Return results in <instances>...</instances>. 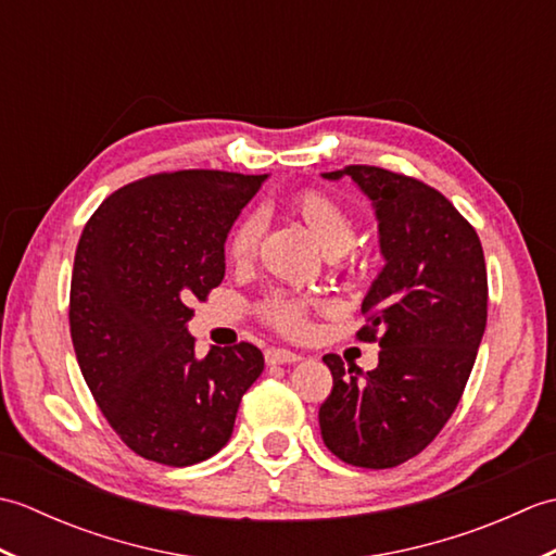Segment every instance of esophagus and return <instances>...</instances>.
Returning <instances> with one entry per match:
<instances>
[{"label": "esophagus", "instance_id": "34e87169", "mask_svg": "<svg viewBox=\"0 0 556 556\" xmlns=\"http://www.w3.org/2000/svg\"><path fill=\"white\" fill-rule=\"evenodd\" d=\"M296 361H301V356L289 349H267L265 351L267 365H287V363H296Z\"/></svg>", "mask_w": 556, "mask_h": 556}]
</instances>
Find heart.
<instances>
[{"label":"heart","instance_id":"obj_1","mask_svg":"<svg viewBox=\"0 0 556 556\" xmlns=\"http://www.w3.org/2000/svg\"><path fill=\"white\" fill-rule=\"evenodd\" d=\"M293 207H296L301 219L308 224V229L329 255L349 251L353 241H356V222H353L349 207L332 193L320 191V188H305V191L293 198ZM263 227L265 222L257 212L245 215L236 224L227 243L231 263H251L257 253ZM315 308H320V301L301 296V293L275 291L260 305V313H263V320L269 327H275L277 332L303 337L311 329V313Z\"/></svg>","mask_w":556,"mask_h":556}]
</instances>
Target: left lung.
<instances>
[{"label": "left lung", "instance_id": "1", "mask_svg": "<svg viewBox=\"0 0 556 556\" xmlns=\"http://www.w3.org/2000/svg\"><path fill=\"white\" fill-rule=\"evenodd\" d=\"M323 176H351L372 200L387 260L358 332L380 344V363L358 377L337 353L323 358L332 370L323 440L344 464L394 468L440 434L464 394L488 323L485 255L468 219L413 176L370 164Z\"/></svg>", "mask_w": 556, "mask_h": 556}]
</instances>
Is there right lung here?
Returning a JSON list of instances; mask_svg holds the SVG:
<instances>
[{
	"mask_svg": "<svg viewBox=\"0 0 556 556\" xmlns=\"http://www.w3.org/2000/svg\"><path fill=\"white\" fill-rule=\"evenodd\" d=\"M265 174L181 169L114 191L80 233L71 341L92 399L122 442L193 466L229 442L241 396L265 368L241 341L195 356L193 299L224 279V241Z\"/></svg>",
	"mask_w": 556,
	"mask_h": 556,
	"instance_id": "add662e5",
	"label": "right lung"
}]
</instances>
